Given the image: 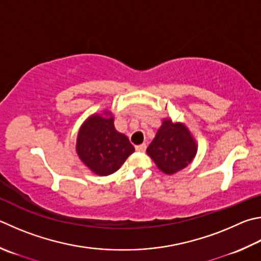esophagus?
Wrapping results in <instances>:
<instances>
[{
	"label": "esophagus",
	"mask_w": 261,
	"mask_h": 261,
	"mask_svg": "<svg viewBox=\"0 0 261 261\" xmlns=\"http://www.w3.org/2000/svg\"><path fill=\"white\" fill-rule=\"evenodd\" d=\"M146 144H141V145H138L136 146V150L137 151H141V153H144V151L146 150Z\"/></svg>",
	"instance_id": "obj_1"
}]
</instances>
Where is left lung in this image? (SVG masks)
Here are the masks:
<instances>
[{"label": "left lung", "instance_id": "8db88e82", "mask_svg": "<svg viewBox=\"0 0 261 261\" xmlns=\"http://www.w3.org/2000/svg\"><path fill=\"white\" fill-rule=\"evenodd\" d=\"M146 151L161 171L171 176L192 163L197 153V143L184 123L163 118Z\"/></svg>", "mask_w": 261, "mask_h": 261}]
</instances>
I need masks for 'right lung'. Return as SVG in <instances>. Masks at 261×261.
<instances>
[{"instance_id": "add662e5", "label": "right lung", "mask_w": 261, "mask_h": 261, "mask_svg": "<svg viewBox=\"0 0 261 261\" xmlns=\"http://www.w3.org/2000/svg\"><path fill=\"white\" fill-rule=\"evenodd\" d=\"M134 151L129 138L115 129L111 111L94 113L80 127L76 153L94 174L105 177L116 172Z\"/></svg>"}]
</instances>
